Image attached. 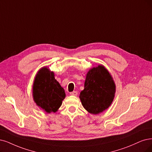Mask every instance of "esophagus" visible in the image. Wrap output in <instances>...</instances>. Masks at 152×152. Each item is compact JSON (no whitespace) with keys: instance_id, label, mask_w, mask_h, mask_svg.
<instances>
[{"instance_id":"esophagus-1","label":"esophagus","mask_w":152,"mask_h":152,"mask_svg":"<svg viewBox=\"0 0 152 152\" xmlns=\"http://www.w3.org/2000/svg\"><path fill=\"white\" fill-rule=\"evenodd\" d=\"M70 94L72 95V96H77V91H72V92L70 93Z\"/></svg>"}]
</instances>
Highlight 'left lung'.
<instances>
[{
	"label": "left lung",
	"instance_id": "left-lung-1",
	"mask_svg": "<svg viewBox=\"0 0 152 152\" xmlns=\"http://www.w3.org/2000/svg\"><path fill=\"white\" fill-rule=\"evenodd\" d=\"M115 93L113 77L103 65L100 64L87 72L85 88L80 93V99L88 113L97 115L110 107Z\"/></svg>",
	"mask_w": 152,
	"mask_h": 152
}]
</instances>
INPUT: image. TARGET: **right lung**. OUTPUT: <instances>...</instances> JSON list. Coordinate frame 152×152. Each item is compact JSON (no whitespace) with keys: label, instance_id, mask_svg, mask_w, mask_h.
I'll return each instance as SVG.
<instances>
[{"label":"right lung","instance_id":"add662e5","mask_svg":"<svg viewBox=\"0 0 152 152\" xmlns=\"http://www.w3.org/2000/svg\"><path fill=\"white\" fill-rule=\"evenodd\" d=\"M34 102L47 113L58 111L66 97L64 89L55 79L54 73L42 67L35 76L32 85Z\"/></svg>","mask_w":152,"mask_h":152}]
</instances>
